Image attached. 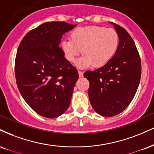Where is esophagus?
<instances>
[{
	"label": "esophagus",
	"instance_id": "obj_1",
	"mask_svg": "<svg viewBox=\"0 0 154 154\" xmlns=\"http://www.w3.org/2000/svg\"><path fill=\"white\" fill-rule=\"evenodd\" d=\"M78 73H79V77H83V74H84V72H83L82 71H80V70H79Z\"/></svg>",
	"mask_w": 154,
	"mask_h": 154
}]
</instances>
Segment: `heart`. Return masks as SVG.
Instances as JSON below:
<instances>
[{
  "label": "heart",
  "instance_id": "heart-1",
  "mask_svg": "<svg viewBox=\"0 0 154 154\" xmlns=\"http://www.w3.org/2000/svg\"><path fill=\"white\" fill-rule=\"evenodd\" d=\"M70 38L62 42V49L70 62H75L82 51L83 56L77 62L80 68L92 64L94 67L104 66L114 56L119 43L116 30L98 26L77 28Z\"/></svg>",
  "mask_w": 154,
  "mask_h": 154
}]
</instances>
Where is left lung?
<instances>
[{
  "label": "left lung",
  "mask_w": 154,
  "mask_h": 154,
  "mask_svg": "<svg viewBox=\"0 0 154 154\" xmlns=\"http://www.w3.org/2000/svg\"><path fill=\"white\" fill-rule=\"evenodd\" d=\"M119 37L117 51L104 66L87 71L84 77L90 82L88 95L98 114L112 117L128 106L140 83L141 63L138 49L127 31L113 23Z\"/></svg>",
  "instance_id": "8db88e82"
}]
</instances>
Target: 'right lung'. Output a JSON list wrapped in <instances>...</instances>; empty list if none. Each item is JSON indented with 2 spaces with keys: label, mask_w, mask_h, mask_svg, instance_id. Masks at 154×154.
Here are the masks:
<instances>
[{
  "label": "right lung",
  "mask_w": 154,
  "mask_h": 154,
  "mask_svg": "<svg viewBox=\"0 0 154 154\" xmlns=\"http://www.w3.org/2000/svg\"><path fill=\"white\" fill-rule=\"evenodd\" d=\"M76 25L46 22L27 33L18 46L15 76L18 90L27 104L43 117L54 118L69 106L77 69L59 44L62 35Z\"/></svg>",
  "instance_id": "obj_1"
}]
</instances>
